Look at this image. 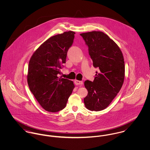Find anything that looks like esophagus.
Segmentation results:
<instances>
[{"instance_id": "34e87169", "label": "esophagus", "mask_w": 150, "mask_h": 150, "mask_svg": "<svg viewBox=\"0 0 150 150\" xmlns=\"http://www.w3.org/2000/svg\"><path fill=\"white\" fill-rule=\"evenodd\" d=\"M75 84L76 85H83V82L82 81H79V80H75Z\"/></svg>"}]
</instances>
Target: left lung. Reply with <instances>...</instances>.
Listing matches in <instances>:
<instances>
[{
    "label": "left lung",
    "instance_id": "1",
    "mask_svg": "<svg viewBox=\"0 0 150 150\" xmlns=\"http://www.w3.org/2000/svg\"><path fill=\"white\" fill-rule=\"evenodd\" d=\"M80 35L88 46L93 67L99 69L93 81L84 82L88 90L84 105L89 110L101 111L108 107L122 86L124 57L117 44L103 32L93 31Z\"/></svg>",
    "mask_w": 150,
    "mask_h": 150
}]
</instances>
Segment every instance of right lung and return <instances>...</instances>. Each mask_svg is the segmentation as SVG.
Segmentation results:
<instances>
[{"label": "right lung", "instance_id": "obj_1", "mask_svg": "<svg viewBox=\"0 0 150 150\" xmlns=\"http://www.w3.org/2000/svg\"><path fill=\"white\" fill-rule=\"evenodd\" d=\"M75 32H65L49 38L32 56L27 76L29 89L44 109L55 112L66 107L74 88L73 81L59 78Z\"/></svg>", "mask_w": 150, "mask_h": 150}]
</instances>
